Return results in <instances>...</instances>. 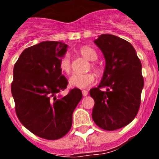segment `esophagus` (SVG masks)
Listing matches in <instances>:
<instances>
[{"label": "esophagus", "instance_id": "1", "mask_svg": "<svg viewBox=\"0 0 159 159\" xmlns=\"http://www.w3.org/2000/svg\"><path fill=\"white\" fill-rule=\"evenodd\" d=\"M82 93H83V95H84V96H87V95H88V92L87 91V90H83Z\"/></svg>", "mask_w": 159, "mask_h": 159}]
</instances>
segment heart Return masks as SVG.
<instances>
[{"mask_svg": "<svg viewBox=\"0 0 159 159\" xmlns=\"http://www.w3.org/2000/svg\"><path fill=\"white\" fill-rule=\"evenodd\" d=\"M80 52L83 57H85L87 60L90 61H95L98 58V55L93 48L90 47H83L80 50ZM60 69L68 74L71 71V57L69 53L65 54L61 57L60 61ZM92 69L95 71H99V67L95 64H92ZM70 84L71 86L78 88H86L91 86L95 82V76L92 73H86V74H73L70 78Z\"/></svg>", "mask_w": 159, "mask_h": 159, "instance_id": "b5f03b06", "label": "heart"}]
</instances>
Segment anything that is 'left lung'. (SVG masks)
Wrapping results in <instances>:
<instances>
[{
    "label": "left lung",
    "mask_w": 159,
    "mask_h": 159,
    "mask_svg": "<svg viewBox=\"0 0 159 159\" xmlns=\"http://www.w3.org/2000/svg\"><path fill=\"white\" fill-rule=\"evenodd\" d=\"M104 56L106 65L97 88L90 90L95 100L92 119L106 130L128 125L137 116L144 85L142 64L135 49L127 40L111 34H102L95 40ZM106 87V91H102Z\"/></svg>",
    "instance_id": "8db88e82"
}]
</instances>
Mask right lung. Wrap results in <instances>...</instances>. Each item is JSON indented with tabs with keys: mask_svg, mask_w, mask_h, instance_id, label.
<instances>
[{
	"mask_svg": "<svg viewBox=\"0 0 159 159\" xmlns=\"http://www.w3.org/2000/svg\"><path fill=\"white\" fill-rule=\"evenodd\" d=\"M67 48L62 42H41L25 49L14 65L11 91L16 116L28 130L45 139H59L69 131L83 97L76 88L60 95L68 84L60 67Z\"/></svg>",
	"mask_w": 159,
	"mask_h": 159,
	"instance_id": "1",
	"label": "right lung"
}]
</instances>
